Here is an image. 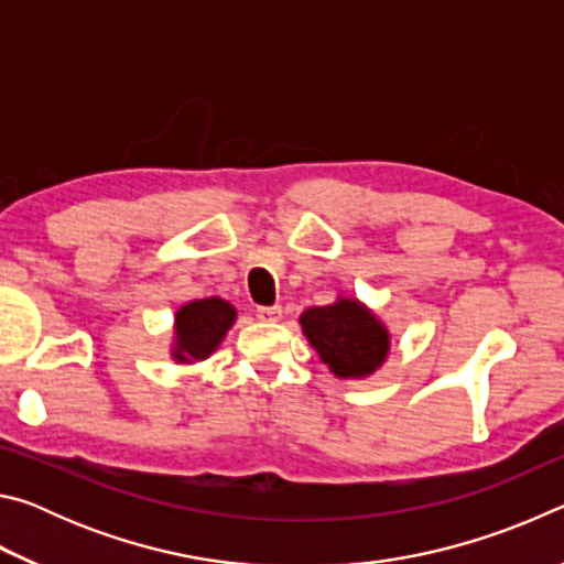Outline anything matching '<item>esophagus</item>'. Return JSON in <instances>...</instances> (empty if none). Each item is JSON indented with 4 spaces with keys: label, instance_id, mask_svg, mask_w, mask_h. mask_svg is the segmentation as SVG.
Instances as JSON below:
<instances>
[{
    "label": "esophagus",
    "instance_id": "1",
    "mask_svg": "<svg viewBox=\"0 0 564 564\" xmlns=\"http://www.w3.org/2000/svg\"><path fill=\"white\" fill-rule=\"evenodd\" d=\"M256 316L263 323H279L283 318V308L281 305H261V308L256 311Z\"/></svg>",
    "mask_w": 564,
    "mask_h": 564
}]
</instances>
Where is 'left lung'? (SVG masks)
Returning <instances> with one entry per match:
<instances>
[{
	"instance_id": "8db88e82",
	"label": "left lung",
	"mask_w": 564,
	"mask_h": 564,
	"mask_svg": "<svg viewBox=\"0 0 564 564\" xmlns=\"http://www.w3.org/2000/svg\"><path fill=\"white\" fill-rule=\"evenodd\" d=\"M299 321L305 340L336 378L362 380L388 360V326L352 295L340 293L328 305L305 308Z\"/></svg>"
}]
</instances>
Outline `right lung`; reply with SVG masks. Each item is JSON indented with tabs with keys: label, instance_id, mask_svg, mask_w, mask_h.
<instances>
[{
	"label": "right lung",
	"instance_id": "add662e5",
	"mask_svg": "<svg viewBox=\"0 0 564 564\" xmlns=\"http://www.w3.org/2000/svg\"><path fill=\"white\" fill-rule=\"evenodd\" d=\"M236 308L226 299H196L181 305L174 316V340L171 358L184 366H194L214 356L226 333L236 323Z\"/></svg>",
	"mask_w": 564,
	"mask_h": 564
}]
</instances>
